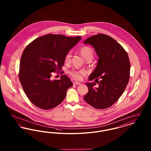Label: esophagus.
<instances>
[{"mask_svg":"<svg viewBox=\"0 0 151 151\" xmlns=\"http://www.w3.org/2000/svg\"><path fill=\"white\" fill-rule=\"evenodd\" d=\"M73 85H80L81 84V83H79V82H78V81H74L73 83Z\"/></svg>","mask_w":151,"mask_h":151,"instance_id":"obj_1","label":"esophagus"}]
</instances>
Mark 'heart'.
<instances>
[{
  "label": "heart",
  "mask_w": 151,
  "mask_h": 151,
  "mask_svg": "<svg viewBox=\"0 0 151 151\" xmlns=\"http://www.w3.org/2000/svg\"><path fill=\"white\" fill-rule=\"evenodd\" d=\"M79 52L82 55V57L85 59L86 62H91L94 57V52L93 50L89 46H83L79 49ZM71 58V52H68L65 57V62L69 63ZM70 75L73 78L76 80H80L81 79L82 76L85 75L86 72L84 70H73L70 72Z\"/></svg>",
  "instance_id": "obj_1"
}]
</instances>
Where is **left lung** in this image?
<instances>
[{"mask_svg": "<svg viewBox=\"0 0 151 151\" xmlns=\"http://www.w3.org/2000/svg\"><path fill=\"white\" fill-rule=\"evenodd\" d=\"M84 43L91 45L99 57L96 68L89 76L90 81L98 80L99 86H95V83H86L88 92L84 99L93 108H109L122 96L129 83L128 54L114 38L104 34L90 37Z\"/></svg>", "mask_w": 151, "mask_h": 151, "instance_id": "8db88e82", "label": "left lung"}]
</instances>
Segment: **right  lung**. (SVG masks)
<instances>
[{
    "label": "right lung",
    "mask_w": 151,
    "mask_h": 151,
    "mask_svg": "<svg viewBox=\"0 0 151 151\" xmlns=\"http://www.w3.org/2000/svg\"><path fill=\"white\" fill-rule=\"evenodd\" d=\"M81 39L48 34L36 38L24 49L19 78L25 93L37 107L51 109L64 100L72 82L65 75L60 80H52L51 74L62 70L66 54Z\"/></svg>",
    "instance_id": "1"
}]
</instances>
